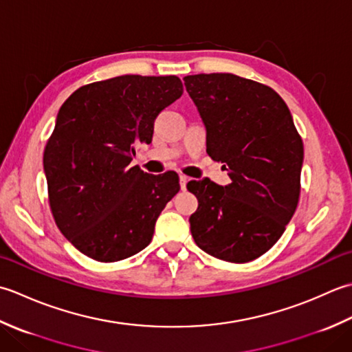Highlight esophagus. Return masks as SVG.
Masks as SVG:
<instances>
[{"instance_id": "esophagus-1", "label": "esophagus", "mask_w": 352, "mask_h": 352, "mask_svg": "<svg viewBox=\"0 0 352 352\" xmlns=\"http://www.w3.org/2000/svg\"><path fill=\"white\" fill-rule=\"evenodd\" d=\"M188 181H190V179L186 177V176H184V175L179 176V184H181V188H182V190L186 188V184H188Z\"/></svg>"}]
</instances>
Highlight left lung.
Returning a JSON list of instances; mask_svg holds the SVG:
<instances>
[{
  "label": "left lung",
  "instance_id": "8db88e82",
  "mask_svg": "<svg viewBox=\"0 0 352 352\" xmlns=\"http://www.w3.org/2000/svg\"><path fill=\"white\" fill-rule=\"evenodd\" d=\"M184 82L206 127V152L225 164L232 181L186 184L199 200L191 235L219 260L252 261L275 245L296 211L302 140L285 102L267 85L229 73Z\"/></svg>",
  "mask_w": 352,
  "mask_h": 352
}]
</instances>
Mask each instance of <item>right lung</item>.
<instances>
[{"label":"right lung","mask_w":352,"mask_h":352,"mask_svg":"<svg viewBox=\"0 0 352 352\" xmlns=\"http://www.w3.org/2000/svg\"><path fill=\"white\" fill-rule=\"evenodd\" d=\"M176 76H120L80 86L62 104L44 150L48 202L60 232L100 263L138 254L181 190L175 171L131 167L160 112L182 96Z\"/></svg>","instance_id":"right-lung-1"}]
</instances>
